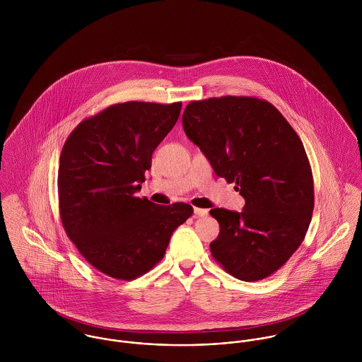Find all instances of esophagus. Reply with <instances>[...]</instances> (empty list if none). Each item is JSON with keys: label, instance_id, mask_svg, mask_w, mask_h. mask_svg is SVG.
I'll return each mask as SVG.
<instances>
[{"label": "esophagus", "instance_id": "34e87169", "mask_svg": "<svg viewBox=\"0 0 362 362\" xmlns=\"http://www.w3.org/2000/svg\"><path fill=\"white\" fill-rule=\"evenodd\" d=\"M194 213L197 217H204L207 214V209H202V207H195L194 209Z\"/></svg>", "mask_w": 362, "mask_h": 362}]
</instances>
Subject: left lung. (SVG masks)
Segmentation results:
<instances>
[{
	"instance_id": "8db88e82",
	"label": "left lung",
	"mask_w": 362,
	"mask_h": 362,
	"mask_svg": "<svg viewBox=\"0 0 362 362\" xmlns=\"http://www.w3.org/2000/svg\"><path fill=\"white\" fill-rule=\"evenodd\" d=\"M185 135L218 177L235 182L243 211L214 207L213 258L235 279L262 280L297 251L310 227L313 180L304 145L280 111L255 98L191 102Z\"/></svg>"
}]
</instances>
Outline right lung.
I'll use <instances>...</instances> for the list:
<instances>
[{
    "instance_id": "right-lung-1",
    "label": "right lung",
    "mask_w": 362,
    "mask_h": 362,
    "mask_svg": "<svg viewBox=\"0 0 362 362\" xmlns=\"http://www.w3.org/2000/svg\"><path fill=\"white\" fill-rule=\"evenodd\" d=\"M182 103L114 104L82 121L59 156L61 221L82 257L104 274L134 280L164 257L191 205L136 198L152 155Z\"/></svg>"
}]
</instances>
